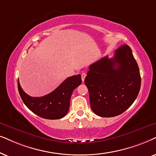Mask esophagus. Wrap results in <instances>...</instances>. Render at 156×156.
I'll return each instance as SVG.
<instances>
[{"label": "esophagus", "mask_w": 156, "mask_h": 156, "mask_svg": "<svg viewBox=\"0 0 156 156\" xmlns=\"http://www.w3.org/2000/svg\"><path fill=\"white\" fill-rule=\"evenodd\" d=\"M86 74L85 73H83L81 74V79H82V81L84 82V80L85 78H86Z\"/></svg>", "instance_id": "obj_1"}]
</instances>
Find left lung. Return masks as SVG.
<instances>
[{
  "mask_svg": "<svg viewBox=\"0 0 156 156\" xmlns=\"http://www.w3.org/2000/svg\"><path fill=\"white\" fill-rule=\"evenodd\" d=\"M90 108L101 117H114L133 104L140 88L139 68L128 45L115 50L113 58L103 57L89 66L85 78Z\"/></svg>",
  "mask_w": 156,
  "mask_h": 156,
  "instance_id": "obj_1",
  "label": "left lung"
}]
</instances>
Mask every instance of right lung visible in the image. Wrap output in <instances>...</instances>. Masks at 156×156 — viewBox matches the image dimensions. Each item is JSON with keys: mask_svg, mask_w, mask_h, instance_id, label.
Instances as JSON below:
<instances>
[{"mask_svg": "<svg viewBox=\"0 0 156 156\" xmlns=\"http://www.w3.org/2000/svg\"><path fill=\"white\" fill-rule=\"evenodd\" d=\"M80 74L66 78L56 89L43 97H31L27 95L18 80V88L24 104L33 113L45 119H60L67 114L70 101L75 88L81 84Z\"/></svg>", "mask_w": 156, "mask_h": 156, "instance_id": "right-lung-1", "label": "right lung"}]
</instances>
